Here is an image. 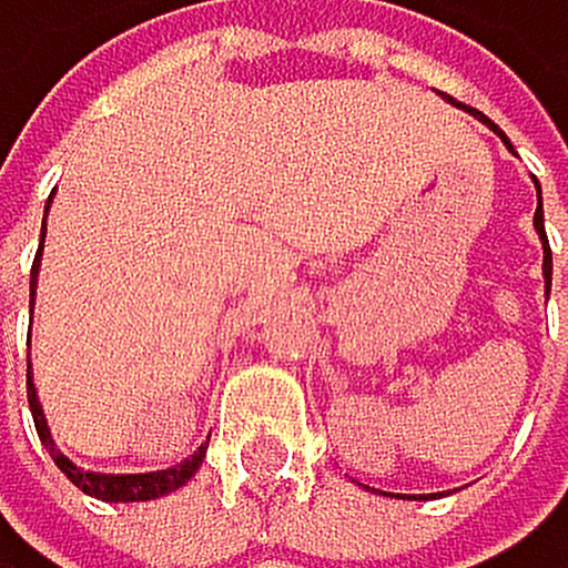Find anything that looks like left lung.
<instances>
[{"label":"left lung","mask_w":568,"mask_h":568,"mask_svg":"<svg viewBox=\"0 0 568 568\" xmlns=\"http://www.w3.org/2000/svg\"><path fill=\"white\" fill-rule=\"evenodd\" d=\"M484 122H487V118H484ZM487 125H491L495 133L503 136V129H498L495 122H487ZM503 144H506V148H514V144L506 141V136H503ZM536 189H539V185H536ZM536 234H539V241H544V275H547V290H550V245H547V230H544V200H539V207H536Z\"/></svg>","instance_id":"8db88e82"}]
</instances>
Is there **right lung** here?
<instances>
[{"instance_id": "obj_1", "label": "right lung", "mask_w": 568, "mask_h": 568, "mask_svg": "<svg viewBox=\"0 0 568 568\" xmlns=\"http://www.w3.org/2000/svg\"><path fill=\"white\" fill-rule=\"evenodd\" d=\"M43 230H48V219H43ZM40 245H43V234H40ZM36 271H40V252H36L32 260V282H29V308L36 301ZM29 409H32V420H36V432H40V443L48 446L54 465L62 468L65 476H70V484L81 487L84 495L92 498H103V503H148V498H163L170 491H178L182 484L196 476L200 462H204L207 446H200L193 457H185L182 465L174 468H163V473H133V476H111V473H84V468H77L70 457H65L59 446L51 439V427L43 420V409H40V398H36V386H32V375H29Z\"/></svg>"}]
</instances>
